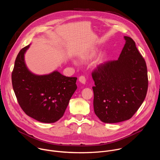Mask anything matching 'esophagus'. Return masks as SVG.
Masks as SVG:
<instances>
[{"label": "esophagus", "instance_id": "esophagus-1", "mask_svg": "<svg viewBox=\"0 0 160 160\" xmlns=\"http://www.w3.org/2000/svg\"><path fill=\"white\" fill-rule=\"evenodd\" d=\"M79 82H80V83H82V84H85V83H86V79H85V77H83V76H81V77H79Z\"/></svg>", "mask_w": 160, "mask_h": 160}]
</instances>
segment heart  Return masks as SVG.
Masks as SVG:
<instances>
[{"label":"heart","instance_id":"obj_1","mask_svg":"<svg viewBox=\"0 0 160 160\" xmlns=\"http://www.w3.org/2000/svg\"><path fill=\"white\" fill-rule=\"evenodd\" d=\"M96 50H92L90 51L85 54H83L82 55L80 56V59L83 61V62H86L90 59H91L92 58H93L94 57V56L96 55ZM105 58V54H101L99 59H98V62H97V64H101L104 61V59ZM72 63L74 64H77V61L75 60H73L72 61Z\"/></svg>","mask_w":160,"mask_h":160}]
</instances>
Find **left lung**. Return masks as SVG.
<instances>
[{"instance_id":"left-lung-1","label":"left lung","mask_w":160,"mask_h":160,"mask_svg":"<svg viewBox=\"0 0 160 160\" xmlns=\"http://www.w3.org/2000/svg\"><path fill=\"white\" fill-rule=\"evenodd\" d=\"M118 60L102 64L92 73L94 109L100 120L115 123L129 120L146 96L148 78L144 59L135 43L125 36Z\"/></svg>"}]
</instances>
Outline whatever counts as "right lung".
<instances>
[{
    "label": "right lung",
    "instance_id": "obj_1",
    "mask_svg": "<svg viewBox=\"0 0 160 160\" xmlns=\"http://www.w3.org/2000/svg\"><path fill=\"white\" fill-rule=\"evenodd\" d=\"M31 44L22 48L15 60L12 73L14 92L22 109L30 117L51 123L62 117L77 88L76 77H68L55 70L36 75L28 68L25 54Z\"/></svg>",
    "mask_w": 160,
    "mask_h": 160
}]
</instances>
